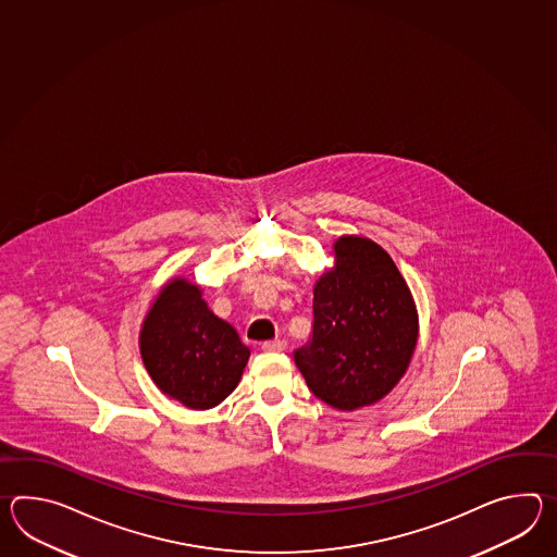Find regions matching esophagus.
<instances>
[{
  "instance_id": "34e87169",
  "label": "esophagus",
  "mask_w": 557,
  "mask_h": 557,
  "mask_svg": "<svg viewBox=\"0 0 557 557\" xmlns=\"http://www.w3.org/2000/svg\"><path fill=\"white\" fill-rule=\"evenodd\" d=\"M263 351H284L285 342L284 339H270V342H263L261 344Z\"/></svg>"
}]
</instances>
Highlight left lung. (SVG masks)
I'll list each match as a JSON object with an SVG mask.
<instances>
[{
  "label": "left lung",
  "instance_id": "obj_1",
  "mask_svg": "<svg viewBox=\"0 0 557 557\" xmlns=\"http://www.w3.org/2000/svg\"><path fill=\"white\" fill-rule=\"evenodd\" d=\"M335 265L313 285V332L296 349L306 384L339 411L387 396L418 344V311L389 253L361 235L334 244Z\"/></svg>",
  "mask_w": 557,
  "mask_h": 557
}]
</instances>
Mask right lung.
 <instances>
[{
	"label": "right lung",
	"mask_w": 557,
	"mask_h": 557,
	"mask_svg": "<svg viewBox=\"0 0 557 557\" xmlns=\"http://www.w3.org/2000/svg\"><path fill=\"white\" fill-rule=\"evenodd\" d=\"M139 351L153 384L189 409L222 404L249 359L234 325L220 320L201 299V287L184 277H173L153 299Z\"/></svg>",
	"instance_id": "right-lung-1"
}]
</instances>
